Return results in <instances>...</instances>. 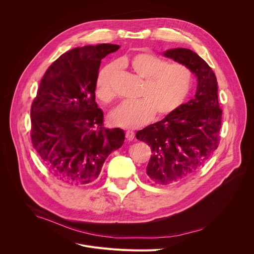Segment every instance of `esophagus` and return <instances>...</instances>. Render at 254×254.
Masks as SVG:
<instances>
[{"label": "esophagus", "mask_w": 254, "mask_h": 254, "mask_svg": "<svg viewBox=\"0 0 254 254\" xmlns=\"http://www.w3.org/2000/svg\"><path fill=\"white\" fill-rule=\"evenodd\" d=\"M126 137H127V140H128V141H132V140L134 139V132H133V131H131V130H127V131H126Z\"/></svg>", "instance_id": "34e87169"}]
</instances>
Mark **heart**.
I'll list each match as a JSON object with an SVG mask.
<instances>
[{
  "instance_id": "obj_1",
  "label": "heart",
  "mask_w": 254,
  "mask_h": 254,
  "mask_svg": "<svg viewBox=\"0 0 254 254\" xmlns=\"http://www.w3.org/2000/svg\"><path fill=\"white\" fill-rule=\"evenodd\" d=\"M132 71L145 79L133 101H125L109 114V122L115 127L136 128L175 111L186 100L191 86V73L181 64H166L164 60L150 54L139 53L127 62ZM119 70L118 64H110L100 71L96 81V95L103 102L115 97L112 77Z\"/></svg>"
}]
</instances>
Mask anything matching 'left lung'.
<instances>
[{"label":"left lung","instance_id":"obj_1","mask_svg":"<svg viewBox=\"0 0 254 254\" xmlns=\"http://www.w3.org/2000/svg\"><path fill=\"white\" fill-rule=\"evenodd\" d=\"M162 55L186 65L197 80L192 99L135 133L152 150L147 175L155 183L167 186L192 175L214 154L220 142L222 109L217 78L197 54L177 48Z\"/></svg>","mask_w":254,"mask_h":254}]
</instances>
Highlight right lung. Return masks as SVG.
<instances>
[{
  "instance_id": "right-lung-1",
  "label": "right lung",
  "mask_w": 254,
  "mask_h": 254,
  "mask_svg": "<svg viewBox=\"0 0 254 254\" xmlns=\"http://www.w3.org/2000/svg\"><path fill=\"white\" fill-rule=\"evenodd\" d=\"M118 44L76 48L43 75L31 105V141L50 172L73 187L93 184L109 154L125 142L122 128H104L95 102L101 60Z\"/></svg>"
}]
</instances>
